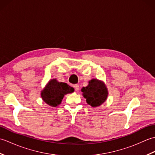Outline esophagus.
Listing matches in <instances>:
<instances>
[{"label":"esophagus","mask_w":155,"mask_h":155,"mask_svg":"<svg viewBox=\"0 0 155 155\" xmlns=\"http://www.w3.org/2000/svg\"><path fill=\"white\" fill-rule=\"evenodd\" d=\"M73 87H74V90H75L76 91H78V90H79V86H78V84H74V85H73Z\"/></svg>","instance_id":"esophagus-1"}]
</instances>
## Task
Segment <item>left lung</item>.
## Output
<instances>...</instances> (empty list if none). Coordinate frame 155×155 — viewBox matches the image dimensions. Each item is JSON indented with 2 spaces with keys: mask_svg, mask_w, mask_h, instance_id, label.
<instances>
[{
  "mask_svg": "<svg viewBox=\"0 0 155 155\" xmlns=\"http://www.w3.org/2000/svg\"><path fill=\"white\" fill-rule=\"evenodd\" d=\"M81 91L87 104L93 107H98L104 103L108 94L103 82L95 78L88 81V86L83 87Z\"/></svg>",
  "mask_w": 155,
  "mask_h": 155,
  "instance_id": "1",
  "label": "left lung"
}]
</instances>
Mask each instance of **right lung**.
Here are the masks:
<instances>
[{
    "label": "right lung",
    "mask_w": 155,
    "mask_h": 155,
    "mask_svg": "<svg viewBox=\"0 0 155 155\" xmlns=\"http://www.w3.org/2000/svg\"><path fill=\"white\" fill-rule=\"evenodd\" d=\"M74 91L72 87L67 83L58 82L56 78L48 82L41 91V97L46 103L51 107H56L61 103L65 94Z\"/></svg>",
    "instance_id": "add662e5"
}]
</instances>
